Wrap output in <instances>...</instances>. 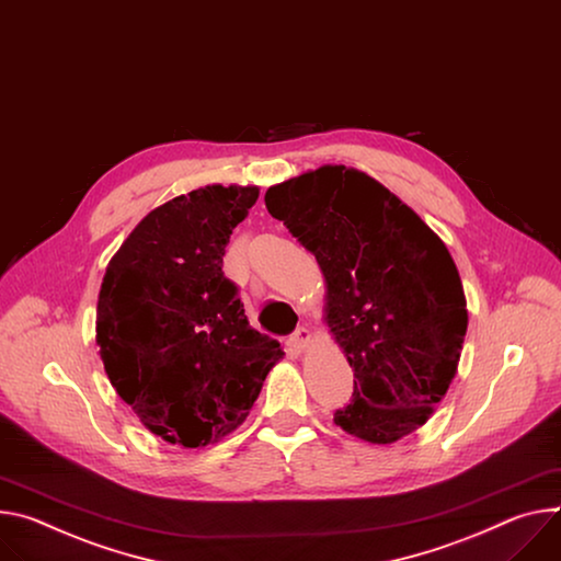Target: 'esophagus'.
Instances as JSON below:
<instances>
[{"label": "esophagus", "instance_id": "1", "mask_svg": "<svg viewBox=\"0 0 561 561\" xmlns=\"http://www.w3.org/2000/svg\"><path fill=\"white\" fill-rule=\"evenodd\" d=\"M309 340H311V333H309V329H304V327H299L290 337H288V346L293 348V351H304L309 346Z\"/></svg>", "mask_w": 561, "mask_h": 561}]
</instances>
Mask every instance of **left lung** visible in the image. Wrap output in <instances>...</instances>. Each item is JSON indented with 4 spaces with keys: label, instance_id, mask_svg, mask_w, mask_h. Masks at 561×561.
<instances>
[{
    "label": "left lung",
    "instance_id": "8db88e82",
    "mask_svg": "<svg viewBox=\"0 0 561 561\" xmlns=\"http://www.w3.org/2000/svg\"><path fill=\"white\" fill-rule=\"evenodd\" d=\"M264 201L327 282L324 320L353 369L335 425L374 445L416 432L447 393L468 331L447 245L382 183L344 165L273 185Z\"/></svg>",
    "mask_w": 561,
    "mask_h": 561
}]
</instances>
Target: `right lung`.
Returning a JSON list of instances; mask_svg holds the SVG:
<instances>
[{"mask_svg":"<svg viewBox=\"0 0 561 561\" xmlns=\"http://www.w3.org/2000/svg\"><path fill=\"white\" fill-rule=\"evenodd\" d=\"M257 196L254 185H206L163 203L131 230L100 286L95 342L110 382L172 445L234 432L284 355L250 327L221 271Z\"/></svg>","mask_w":561,"mask_h":561,"instance_id":"add662e5","label":"right lung"}]
</instances>
